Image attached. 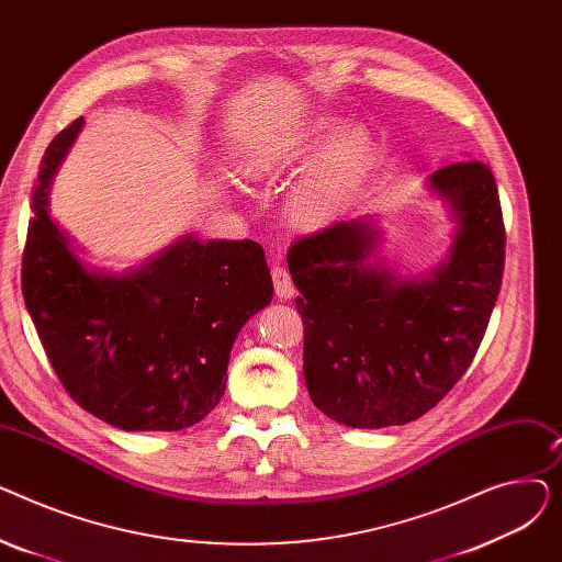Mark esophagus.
I'll use <instances>...</instances> for the list:
<instances>
[{
  "instance_id": "esophagus-1",
  "label": "esophagus",
  "mask_w": 562,
  "mask_h": 562,
  "mask_svg": "<svg viewBox=\"0 0 562 562\" xmlns=\"http://www.w3.org/2000/svg\"><path fill=\"white\" fill-rule=\"evenodd\" d=\"M271 276H273V286H276L278 299L286 301V299H291V296H293V293H296V286H293L291 276L286 273V269H282V266H273V269H271Z\"/></svg>"
}]
</instances>
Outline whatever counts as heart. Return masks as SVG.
Wrapping results in <instances>:
<instances>
[{"mask_svg": "<svg viewBox=\"0 0 562 562\" xmlns=\"http://www.w3.org/2000/svg\"><path fill=\"white\" fill-rule=\"evenodd\" d=\"M373 138L337 115H316L248 140L236 166L248 182L271 184L310 161L286 193V218L303 232L333 225L362 191L373 166Z\"/></svg>", "mask_w": 562, "mask_h": 562, "instance_id": "1", "label": "heart"}]
</instances>
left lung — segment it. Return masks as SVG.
Returning <instances> with one entry per match:
<instances>
[{"mask_svg": "<svg viewBox=\"0 0 562 562\" xmlns=\"http://www.w3.org/2000/svg\"><path fill=\"white\" fill-rule=\"evenodd\" d=\"M451 244L432 269L401 276L382 257L378 216L339 221L289 250L305 323L303 371L312 403L348 428L415 422L474 360L506 259L492 170L458 161L428 175Z\"/></svg>", "mask_w": 562, "mask_h": 562, "instance_id": "left-lung-1", "label": "left lung"}]
</instances>
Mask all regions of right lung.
<instances>
[{
  "instance_id": "add662e5",
  "label": "right lung",
  "mask_w": 562,
  "mask_h": 562,
  "mask_svg": "<svg viewBox=\"0 0 562 562\" xmlns=\"http://www.w3.org/2000/svg\"><path fill=\"white\" fill-rule=\"evenodd\" d=\"M83 117L58 134L34 187L22 293L68 394L121 430H182L225 394L229 350L273 299L257 241L184 234L123 271L86 261L49 212L52 180Z\"/></svg>"
}]
</instances>
